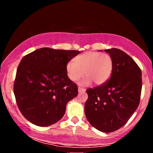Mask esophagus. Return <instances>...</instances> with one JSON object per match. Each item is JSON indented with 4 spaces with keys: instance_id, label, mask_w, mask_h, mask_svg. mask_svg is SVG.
Here are the masks:
<instances>
[{
    "instance_id": "esophagus-1",
    "label": "esophagus",
    "mask_w": 153,
    "mask_h": 153,
    "mask_svg": "<svg viewBox=\"0 0 153 153\" xmlns=\"http://www.w3.org/2000/svg\"><path fill=\"white\" fill-rule=\"evenodd\" d=\"M78 92H86V90H85L84 88H78Z\"/></svg>"
}]
</instances>
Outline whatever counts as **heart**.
Masks as SVG:
<instances>
[{
  "label": "heart",
  "instance_id": "heart-1",
  "mask_svg": "<svg viewBox=\"0 0 153 153\" xmlns=\"http://www.w3.org/2000/svg\"><path fill=\"white\" fill-rule=\"evenodd\" d=\"M74 61L67 63L65 69L69 79L77 82L86 75L81 85H88L94 82L100 86L107 82L112 74L113 61L107 53L89 51L76 56Z\"/></svg>",
  "mask_w": 153,
  "mask_h": 153
}]
</instances>
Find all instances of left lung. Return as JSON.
Listing matches in <instances>:
<instances>
[{
  "instance_id": "obj_1",
  "label": "left lung",
  "mask_w": 153,
  "mask_h": 153,
  "mask_svg": "<svg viewBox=\"0 0 153 153\" xmlns=\"http://www.w3.org/2000/svg\"><path fill=\"white\" fill-rule=\"evenodd\" d=\"M113 61L109 80L86 90L84 105L88 121L98 130L109 133L121 128L138 108L142 90V72L130 56L118 48L105 50Z\"/></svg>"
}]
</instances>
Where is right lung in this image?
<instances>
[{
    "label": "right lung",
    "mask_w": 153,
    "mask_h": 153,
    "mask_svg": "<svg viewBox=\"0 0 153 153\" xmlns=\"http://www.w3.org/2000/svg\"><path fill=\"white\" fill-rule=\"evenodd\" d=\"M78 51L42 48L22 59L14 82V94L21 113L34 125L46 127L63 117L66 105L78 94L65 66Z\"/></svg>",
    "instance_id": "right-lung-1"
}]
</instances>
